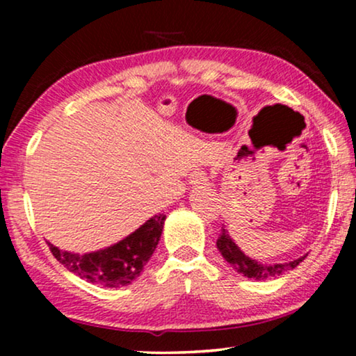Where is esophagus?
Wrapping results in <instances>:
<instances>
[{"instance_id": "obj_1", "label": "esophagus", "mask_w": 356, "mask_h": 356, "mask_svg": "<svg viewBox=\"0 0 356 356\" xmlns=\"http://www.w3.org/2000/svg\"><path fill=\"white\" fill-rule=\"evenodd\" d=\"M189 183H191L193 186H202V184H207L209 183L207 173L204 172L202 168H194L191 175H189Z\"/></svg>"}]
</instances>
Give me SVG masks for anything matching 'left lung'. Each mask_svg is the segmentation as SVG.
I'll return each mask as SVG.
<instances>
[{"label": "left lung", "instance_id": "8db88e82", "mask_svg": "<svg viewBox=\"0 0 356 356\" xmlns=\"http://www.w3.org/2000/svg\"><path fill=\"white\" fill-rule=\"evenodd\" d=\"M217 248L218 251H220V254L223 256V259H225L233 269H236V272H240L241 275L248 277V279L254 280H267L272 279V277H279L286 270L295 269V267L308 256L305 254L298 257V259L282 262V264H262L259 261L251 259L250 256H246L245 252L238 248V245L232 240L230 233H228L225 227L222 228V233L217 238Z\"/></svg>", "mask_w": 356, "mask_h": 356}]
</instances>
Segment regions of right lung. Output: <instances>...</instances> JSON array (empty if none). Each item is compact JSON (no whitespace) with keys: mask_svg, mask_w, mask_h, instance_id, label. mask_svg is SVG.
<instances>
[{"mask_svg":"<svg viewBox=\"0 0 356 356\" xmlns=\"http://www.w3.org/2000/svg\"><path fill=\"white\" fill-rule=\"evenodd\" d=\"M165 218L167 216L163 213L154 216L121 241L86 254L63 251L51 243H48V246L60 264L72 274L90 284L118 289L129 285L140 275L159 245Z\"/></svg>","mask_w":356,"mask_h":356,"instance_id":"obj_1","label":"right lung"}]
</instances>
